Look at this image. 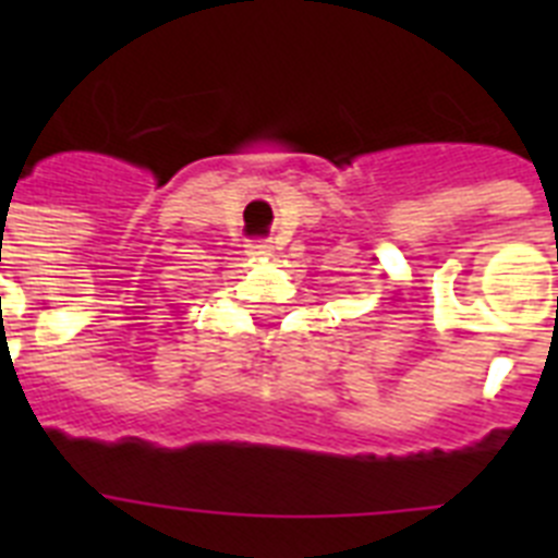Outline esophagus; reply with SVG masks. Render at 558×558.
Segmentation results:
<instances>
[{"mask_svg": "<svg viewBox=\"0 0 558 558\" xmlns=\"http://www.w3.org/2000/svg\"><path fill=\"white\" fill-rule=\"evenodd\" d=\"M248 254L251 256H265V254H270V245L268 243H248Z\"/></svg>", "mask_w": 558, "mask_h": 558, "instance_id": "esophagus-1", "label": "esophagus"}]
</instances>
